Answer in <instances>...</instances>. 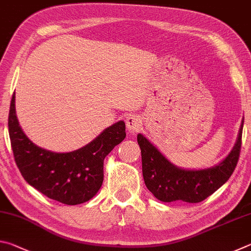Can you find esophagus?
Listing matches in <instances>:
<instances>
[{"label": "esophagus", "mask_w": 251, "mask_h": 251, "mask_svg": "<svg viewBox=\"0 0 251 251\" xmlns=\"http://www.w3.org/2000/svg\"><path fill=\"white\" fill-rule=\"evenodd\" d=\"M142 125H143V121L141 116L134 115V114H130V115L127 116L126 126H127V129H128L130 133H136V131H138L142 128Z\"/></svg>", "instance_id": "34e87169"}]
</instances>
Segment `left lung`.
Instances as JSON below:
<instances>
[{
  "label": "left lung",
  "mask_w": 251,
  "mask_h": 251,
  "mask_svg": "<svg viewBox=\"0 0 251 251\" xmlns=\"http://www.w3.org/2000/svg\"><path fill=\"white\" fill-rule=\"evenodd\" d=\"M244 121L235 147L217 166L201 171H186L173 165L161 152L144 137L137 135L142 151L144 181L148 190L158 201L201 202L226 182L237 166L241 150Z\"/></svg>",
  "instance_id": "8db88e82"
}]
</instances>
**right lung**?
<instances>
[{
  "instance_id": "add662e5",
  "label": "right lung",
  "mask_w": 251,
  "mask_h": 251,
  "mask_svg": "<svg viewBox=\"0 0 251 251\" xmlns=\"http://www.w3.org/2000/svg\"><path fill=\"white\" fill-rule=\"evenodd\" d=\"M8 134L15 163L25 180L46 197L65 205L90 201L104 180V159L126 137L125 123L109 126L80 150L53 152L33 144L15 114V93L8 113Z\"/></svg>"
}]
</instances>
